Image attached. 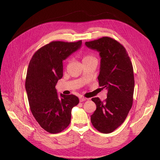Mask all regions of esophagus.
<instances>
[{
    "mask_svg": "<svg viewBox=\"0 0 160 160\" xmlns=\"http://www.w3.org/2000/svg\"><path fill=\"white\" fill-rule=\"evenodd\" d=\"M88 98H85V97H80V102H83V101H85V100H86Z\"/></svg>",
    "mask_w": 160,
    "mask_h": 160,
    "instance_id": "34e87169",
    "label": "esophagus"
}]
</instances>
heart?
<instances>
[{
	"instance_id": "obj_1",
	"label": "heart",
	"mask_w": 160,
	"mask_h": 160,
	"mask_svg": "<svg viewBox=\"0 0 160 160\" xmlns=\"http://www.w3.org/2000/svg\"><path fill=\"white\" fill-rule=\"evenodd\" d=\"M94 59H96V58L93 55L86 54V55L83 56V62H88V61H90V60H94Z\"/></svg>"
}]
</instances>
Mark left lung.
Returning <instances> with one entry per match:
<instances>
[{
    "label": "left lung",
    "mask_w": 160,
    "mask_h": 160,
    "mask_svg": "<svg viewBox=\"0 0 160 160\" xmlns=\"http://www.w3.org/2000/svg\"><path fill=\"white\" fill-rule=\"evenodd\" d=\"M86 45L99 52V86L108 90L107 98L101 101L92 98L97 109L91 122L100 132L109 133L121 126L132 106L134 76L132 63L125 48L109 37L86 42Z\"/></svg>",
    "instance_id": "1"
}]
</instances>
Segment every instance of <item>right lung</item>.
<instances>
[{"label": "right lung", "instance_id": "obj_1", "mask_svg": "<svg viewBox=\"0 0 160 160\" xmlns=\"http://www.w3.org/2000/svg\"><path fill=\"white\" fill-rule=\"evenodd\" d=\"M82 45L77 42L52 41L33 55L25 80L30 110L47 132L60 133L71 122L72 108L79 103L74 95L57 94L56 85L63 77V61Z\"/></svg>", "mask_w": 160, "mask_h": 160}]
</instances>
